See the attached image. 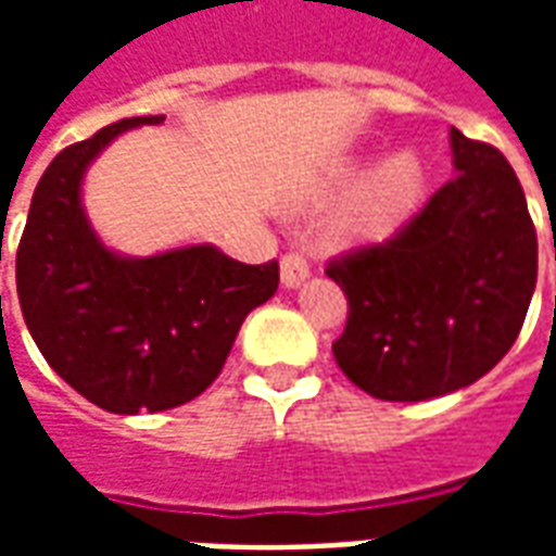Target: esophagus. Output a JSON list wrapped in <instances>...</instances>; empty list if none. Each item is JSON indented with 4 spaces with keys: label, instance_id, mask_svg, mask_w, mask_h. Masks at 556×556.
I'll return each instance as SVG.
<instances>
[{
    "label": "esophagus",
    "instance_id": "esophagus-1",
    "mask_svg": "<svg viewBox=\"0 0 556 556\" xmlns=\"http://www.w3.org/2000/svg\"><path fill=\"white\" fill-rule=\"evenodd\" d=\"M279 270H282V286L298 289L303 279L309 277V262L301 253H286L279 258Z\"/></svg>",
    "mask_w": 556,
    "mask_h": 556
}]
</instances>
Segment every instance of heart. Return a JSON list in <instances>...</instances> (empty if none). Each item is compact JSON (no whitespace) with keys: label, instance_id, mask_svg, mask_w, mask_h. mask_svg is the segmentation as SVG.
Listing matches in <instances>:
<instances>
[{"label":"heart","instance_id":"1","mask_svg":"<svg viewBox=\"0 0 556 556\" xmlns=\"http://www.w3.org/2000/svg\"><path fill=\"white\" fill-rule=\"evenodd\" d=\"M422 190V169L414 154H396L384 160L378 169L366 178L361 193L354 195L349 207V226L354 235H384L408 214Z\"/></svg>","mask_w":556,"mask_h":556}]
</instances>
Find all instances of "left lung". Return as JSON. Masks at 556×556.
<instances>
[{"label": "left lung", "instance_id": "obj_1", "mask_svg": "<svg viewBox=\"0 0 556 556\" xmlns=\"http://www.w3.org/2000/svg\"><path fill=\"white\" fill-rule=\"evenodd\" d=\"M450 139L453 181L387 241L325 267L349 298L333 357L384 402L443 396L491 372L536 289V229L509 160L455 127Z\"/></svg>", "mask_w": 556, "mask_h": 556}]
</instances>
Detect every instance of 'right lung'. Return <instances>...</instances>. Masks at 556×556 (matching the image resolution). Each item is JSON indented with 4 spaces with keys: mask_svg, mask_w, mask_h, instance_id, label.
Here are the masks:
<instances>
[{
    "mask_svg": "<svg viewBox=\"0 0 556 556\" xmlns=\"http://www.w3.org/2000/svg\"><path fill=\"white\" fill-rule=\"evenodd\" d=\"M137 115L59 151L31 195L17 247V294L35 345L79 396L113 414L169 410L217 381L243 318L274 298L279 265L214 247L151 258L110 253L79 207L89 160Z\"/></svg>",
    "mask_w": 556,
    "mask_h": 556,
    "instance_id": "obj_1",
    "label": "right lung"
}]
</instances>
